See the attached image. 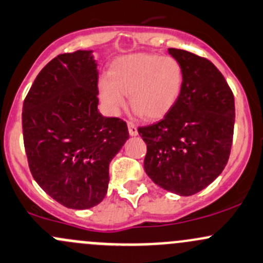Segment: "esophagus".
Listing matches in <instances>:
<instances>
[{"instance_id":"1","label":"esophagus","mask_w":263,"mask_h":263,"mask_svg":"<svg viewBox=\"0 0 263 263\" xmlns=\"http://www.w3.org/2000/svg\"><path fill=\"white\" fill-rule=\"evenodd\" d=\"M127 126H128V132H129V135H131V136H136V135H137V127L135 126V124L132 123V122L127 123Z\"/></svg>"}]
</instances>
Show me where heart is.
<instances>
[{"label":"heart","instance_id":"heart-1","mask_svg":"<svg viewBox=\"0 0 263 263\" xmlns=\"http://www.w3.org/2000/svg\"><path fill=\"white\" fill-rule=\"evenodd\" d=\"M184 84L178 59L157 54H129L113 63L109 77L99 81V98L110 115L129 104L145 120H159L175 106Z\"/></svg>","mask_w":263,"mask_h":263}]
</instances>
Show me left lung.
Listing matches in <instances>:
<instances>
[{
    "mask_svg": "<svg viewBox=\"0 0 263 263\" xmlns=\"http://www.w3.org/2000/svg\"><path fill=\"white\" fill-rule=\"evenodd\" d=\"M180 62V97L161 121L139 127L147 145L146 174L155 184L181 197L197 194L228 162L234 128V97L217 66L193 52L168 49Z\"/></svg>",
    "mask_w": 263,
    "mask_h": 263,
    "instance_id": "obj_1",
    "label": "left lung"
}]
</instances>
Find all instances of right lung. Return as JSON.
<instances>
[{"label": "right lung", "mask_w": 263, "mask_h": 263, "mask_svg": "<svg viewBox=\"0 0 263 263\" xmlns=\"http://www.w3.org/2000/svg\"><path fill=\"white\" fill-rule=\"evenodd\" d=\"M93 50L60 54L39 73L22 107L30 171L48 195L70 209H88L106 197L109 162L128 140L117 117L98 110Z\"/></svg>", "instance_id": "1"}]
</instances>
